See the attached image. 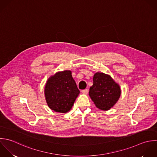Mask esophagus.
Wrapping results in <instances>:
<instances>
[{"mask_svg": "<svg viewBox=\"0 0 157 157\" xmlns=\"http://www.w3.org/2000/svg\"><path fill=\"white\" fill-rule=\"evenodd\" d=\"M81 92H82V93L83 94L86 95V94H87V93H88V89H84V90H82Z\"/></svg>", "mask_w": 157, "mask_h": 157, "instance_id": "esophagus-1", "label": "esophagus"}]
</instances>
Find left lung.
I'll return each mask as SVG.
<instances>
[{
  "label": "left lung",
  "instance_id": "obj_1",
  "mask_svg": "<svg viewBox=\"0 0 157 157\" xmlns=\"http://www.w3.org/2000/svg\"><path fill=\"white\" fill-rule=\"evenodd\" d=\"M93 81L89 90L90 98L97 108L103 111L110 109L121 97L120 86L110 75L101 72L95 73Z\"/></svg>",
  "mask_w": 157,
  "mask_h": 157
}]
</instances>
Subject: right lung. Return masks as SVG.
<instances>
[{
  "mask_svg": "<svg viewBox=\"0 0 157 157\" xmlns=\"http://www.w3.org/2000/svg\"><path fill=\"white\" fill-rule=\"evenodd\" d=\"M79 93L70 70L59 71L51 76L44 87L47 105L57 113L68 112Z\"/></svg>",
  "mask_w": 157,
  "mask_h": 157,
  "instance_id": "add662e5",
  "label": "right lung"
}]
</instances>
